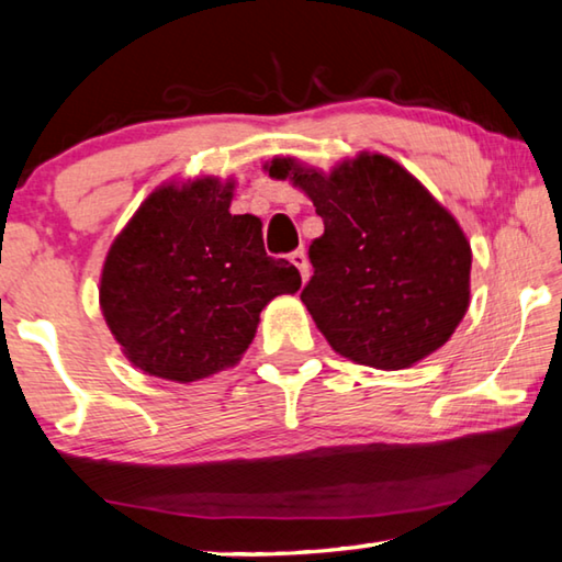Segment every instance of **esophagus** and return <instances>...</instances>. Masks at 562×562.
I'll return each instance as SVG.
<instances>
[{
    "label": "esophagus",
    "instance_id": "1",
    "mask_svg": "<svg viewBox=\"0 0 562 562\" xmlns=\"http://www.w3.org/2000/svg\"><path fill=\"white\" fill-rule=\"evenodd\" d=\"M290 262L294 265V268L300 270L302 280L307 282V278H310V260H307V255H304V250H294V252L290 255Z\"/></svg>",
    "mask_w": 562,
    "mask_h": 562
}]
</instances>
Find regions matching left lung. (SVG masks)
Segmentation results:
<instances>
[{
  "mask_svg": "<svg viewBox=\"0 0 562 562\" xmlns=\"http://www.w3.org/2000/svg\"><path fill=\"white\" fill-rule=\"evenodd\" d=\"M265 170L325 221L300 297L337 355L394 372L451 339L471 300V243L404 166L364 150L329 173L290 156Z\"/></svg>",
  "mask_w": 562,
  "mask_h": 562,
  "instance_id": "obj_1",
  "label": "left lung"
}]
</instances>
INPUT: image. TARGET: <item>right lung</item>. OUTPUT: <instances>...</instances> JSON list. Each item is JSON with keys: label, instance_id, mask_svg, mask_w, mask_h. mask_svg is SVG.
Returning a JSON list of instances; mask_svg holds the SVG:
<instances>
[{"label": "right lung", "instance_id": "add662e5", "mask_svg": "<svg viewBox=\"0 0 562 562\" xmlns=\"http://www.w3.org/2000/svg\"><path fill=\"white\" fill-rule=\"evenodd\" d=\"M235 180L158 186L111 243L101 270L103 319L133 367L190 384L235 367L260 312L302 278L268 258L262 223L233 215Z\"/></svg>", "mask_w": 562, "mask_h": 562}]
</instances>
